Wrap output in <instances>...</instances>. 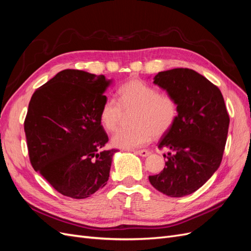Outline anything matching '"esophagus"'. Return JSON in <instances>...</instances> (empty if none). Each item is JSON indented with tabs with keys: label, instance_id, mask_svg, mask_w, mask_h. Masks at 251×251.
<instances>
[{
	"label": "esophagus",
	"instance_id": "1",
	"mask_svg": "<svg viewBox=\"0 0 251 251\" xmlns=\"http://www.w3.org/2000/svg\"><path fill=\"white\" fill-rule=\"evenodd\" d=\"M135 153L136 154H138V155H140L141 157H147V156H149L151 153H150V151H147V150H140V151H135Z\"/></svg>",
	"mask_w": 251,
	"mask_h": 251
}]
</instances>
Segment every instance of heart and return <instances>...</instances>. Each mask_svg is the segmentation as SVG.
Segmentation results:
<instances>
[{"label":"heart","instance_id":"1","mask_svg":"<svg viewBox=\"0 0 251 251\" xmlns=\"http://www.w3.org/2000/svg\"><path fill=\"white\" fill-rule=\"evenodd\" d=\"M118 102L107 98L100 111V121L105 131L114 132L118 127L123 110H133L128 128H120L112 137L114 147L132 150L146 146L154 138L168 133L178 117V104L170 93L159 90L140 79L124 82L117 89Z\"/></svg>","mask_w":251,"mask_h":251}]
</instances>
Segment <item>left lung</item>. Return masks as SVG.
I'll list each match as a JSON object with an SVG mask.
<instances>
[{
	"instance_id": "left-lung-1",
	"label": "left lung",
	"mask_w": 251,
	"mask_h": 251,
	"mask_svg": "<svg viewBox=\"0 0 251 251\" xmlns=\"http://www.w3.org/2000/svg\"><path fill=\"white\" fill-rule=\"evenodd\" d=\"M154 83L175 97L178 117L158 146L171 150L164 169L149 180L166 196L191 195L221 164L229 126L224 98L214 83L187 68L159 72Z\"/></svg>"
}]
</instances>
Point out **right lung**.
<instances>
[{
    "label": "right lung",
    "mask_w": 251,
    "mask_h": 251,
    "mask_svg": "<svg viewBox=\"0 0 251 251\" xmlns=\"http://www.w3.org/2000/svg\"><path fill=\"white\" fill-rule=\"evenodd\" d=\"M112 80L67 69L40 87L28 105L24 128L33 169L59 194L85 199L107 184L116 150L100 111Z\"/></svg>",
    "instance_id": "right-lung-1"
}]
</instances>
